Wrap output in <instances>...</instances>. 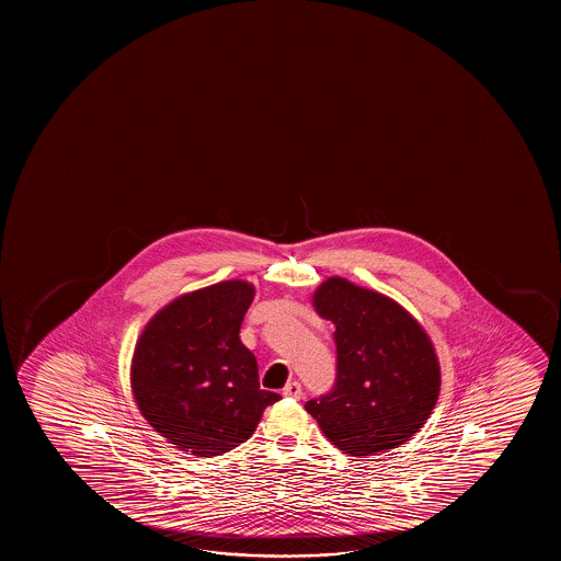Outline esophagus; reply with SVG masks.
I'll use <instances>...</instances> for the list:
<instances>
[{
  "label": "esophagus",
  "instance_id": "esophagus-1",
  "mask_svg": "<svg viewBox=\"0 0 561 561\" xmlns=\"http://www.w3.org/2000/svg\"><path fill=\"white\" fill-rule=\"evenodd\" d=\"M282 394H284V397H291V399H300L302 387H300L299 381H289V383L285 385Z\"/></svg>",
  "mask_w": 561,
  "mask_h": 561
}]
</instances>
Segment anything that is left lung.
I'll return each mask as SVG.
<instances>
[{"instance_id":"left-lung-1","label":"left lung","mask_w":561,"mask_h":561,"mask_svg":"<svg viewBox=\"0 0 561 561\" xmlns=\"http://www.w3.org/2000/svg\"><path fill=\"white\" fill-rule=\"evenodd\" d=\"M318 314L335 325L337 376L305 408L323 435L351 456H371L422 430L440 389L437 354L399 302L343 277L314 293Z\"/></svg>"}]
</instances>
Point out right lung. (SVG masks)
<instances>
[{
	"label": "right lung",
	"mask_w": 561,
	"mask_h": 561,
	"mask_svg": "<svg viewBox=\"0 0 561 561\" xmlns=\"http://www.w3.org/2000/svg\"><path fill=\"white\" fill-rule=\"evenodd\" d=\"M254 297L247 282H222L162 308L139 337L131 392L141 414L180 450L210 458L245 443L264 408L282 399L259 383L239 330Z\"/></svg>",
	"instance_id": "right-lung-1"
}]
</instances>
